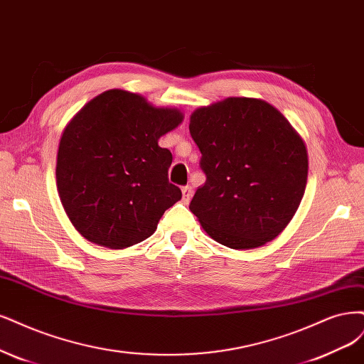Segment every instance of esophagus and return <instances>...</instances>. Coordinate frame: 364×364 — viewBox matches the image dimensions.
I'll return each instance as SVG.
<instances>
[{
    "instance_id": "esophagus-1",
    "label": "esophagus",
    "mask_w": 364,
    "mask_h": 364,
    "mask_svg": "<svg viewBox=\"0 0 364 364\" xmlns=\"http://www.w3.org/2000/svg\"><path fill=\"white\" fill-rule=\"evenodd\" d=\"M193 197V188L190 185H186L182 188V200L185 203H188Z\"/></svg>"
}]
</instances>
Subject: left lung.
I'll list each match as a JSON object with an SVG mask.
<instances>
[{
  "label": "left lung",
  "instance_id": "obj_1",
  "mask_svg": "<svg viewBox=\"0 0 364 364\" xmlns=\"http://www.w3.org/2000/svg\"><path fill=\"white\" fill-rule=\"evenodd\" d=\"M190 132L206 182L190 209L212 240L252 250L275 240L306 191V143L282 112L256 97L197 108Z\"/></svg>",
  "mask_w": 364,
  "mask_h": 364
}]
</instances>
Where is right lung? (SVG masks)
<instances>
[{"label":"right lung","instance_id":"right-lung-1","mask_svg":"<svg viewBox=\"0 0 364 364\" xmlns=\"http://www.w3.org/2000/svg\"><path fill=\"white\" fill-rule=\"evenodd\" d=\"M182 120L178 108L111 89L66 124L57 154V191L87 241L120 250L155 233L164 212L182 198L167 178L173 156L158 140Z\"/></svg>","mask_w":364,"mask_h":364}]
</instances>
